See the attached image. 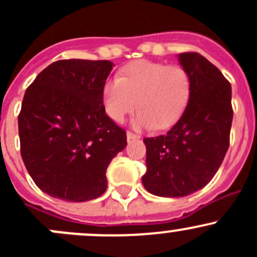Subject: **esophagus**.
I'll return each mask as SVG.
<instances>
[{
	"label": "esophagus",
	"mask_w": 257,
	"mask_h": 257,
	"mask_svg": "<svg viewBox=\"0 0 257 257\" xmlns=\"http://www.w3.org/2000/svg\"><path fill=\"white\" fill-rule=\"evenodd\" d=\"M126 136H127V139L128 140H132V139H139V135H136V134H134V132L132 131H127V134H126Z\"/></svg>",
	"instance_id": "1"
}]
</instances>
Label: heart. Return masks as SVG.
<instances>
[{
	"label": "heart",
	"mask_w": 257,
	"mask_h": 257,
	"mask_svg": "<svg viewBox=\"0 0 257 257\" xmlns=\"http://www.w3.org/2000/svg\"><path fill=\"white\" fill-rule=\"evenodd\" d=\"M191 93L192 78L184 66L140 60L103 83L102 102L115 122H122L137 106L135 125L164 130L184 113Z\"/></svg>",
	"instance_id": "1"
}]
</instances>
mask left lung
<instances>
[{"label":"left lung","instance_id":"8db88e82","mask_svg":"<svg viewBox=\"0 0 257 257\" xmlns=\"http://www.w3.org/2000/svg\"><path fill=\"white\" fill-rule=\"evenodd\" d=\"M179 61L192 78V93L181 117L156 137H145V189L156 196L184 197L206 186L230 146L231 85L221 71L197 52Z\"/></svg>","mask_w":257,"mask_h":257}]
</instances>
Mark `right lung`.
I'll return each mask as SVG.
<instances>
[{
	"label": "right lung",
	"mask_w": 257,
	"mask_h": 257,
	"mask_svg": "<svg viewBox=\"0 0 257 257\" xmlns=\"http://www.w3.org/2000/svg\"><path fill=\"white\" fill-rule=\"evenodd\" d=\"M107 60H60L27 87L19 115L21 156L40 190L82 202L106 191V170L127 145L126 131L105 112Z\"/></svg>",
	"instance_id": "1"
}]
</instances>
